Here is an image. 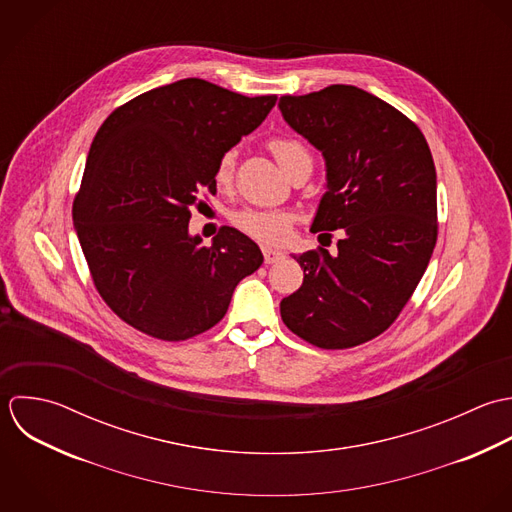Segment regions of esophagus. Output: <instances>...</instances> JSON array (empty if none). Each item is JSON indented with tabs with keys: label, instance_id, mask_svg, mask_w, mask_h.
<instances>
[{
	"label": "esophagus",
	"instance_id": "esophagus-1",
	"mask_svg": "<svg viewBox=\"0 0 512 512\" xmlns=\"http://www.w3.org/2000/svg\"><path fill=\"white\" fill-rule=\"evenodd\" d=\"M262 254H264V262L266 264H274V262L284 258V252L282 250H274V248H262Z\"/></svg>",
	"mask_w": 512,
	"mask_h": 512
}]
</instances>
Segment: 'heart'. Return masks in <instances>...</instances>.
Segmentation results:
<instances>
[{"label": "heart", "mask_w": 512, "mask_h": 512, "mask_svg": "<svg viewBox=\"0 0 512 512\" xmlns=\"http://www.w3.org/2000/svg\"><path fill=\"white\" fill-rule=\"evenodd\" d=\"M268 147L284 171H288L296 159L308 155L304 143L294 137H276L268 143ZM234 171H236V153L234 151L222 153L214 169L216 184L220 188H228L234 180ZM232 222L238 230H242L244 234L264 244H280L290 234L294 214L290 210L244 208L232 216Z\"/></svg>", "instance_id": "b5f03b06"}]
</instances>
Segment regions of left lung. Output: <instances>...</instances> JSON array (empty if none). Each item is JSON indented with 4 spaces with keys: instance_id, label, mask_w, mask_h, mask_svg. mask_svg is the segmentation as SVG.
Masks as SVG:
<instances>
[{
    "instance_id": "1",
    "label": "left lung",
    "mask_w": 512,
    "mask_h": 512,
    "mask_svg": "<svg viewBox=\"0 0 512 512\" xmlns=\"http://www.w3.org/2000/svg\"><path fill=\"white\" fill-rule=\"evenodd\" d=\"M284 121L326 159L328 190L312 230H338L326 248L294 256L304 284L280 302L288 330L345 349L383 334L423 278L437 242V174L419 127L353 85L278 103Z\"/></svg>"
}]
</instances>
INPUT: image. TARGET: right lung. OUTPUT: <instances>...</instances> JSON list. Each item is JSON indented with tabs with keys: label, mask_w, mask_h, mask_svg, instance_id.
Wrapping results in <instances>:
<instances>
[{
	"label": "right lung",
	"mask_w": 512,
	"mask_h": 512,
	"mask_svg": "<svg viewBox=\"0 0 512 512\" xmlns=\"http://www.w3.org/2000/svg\"><path fill=\"white\" fill-rule=\"evenodd\" d=\"M274 105L276 95L244 97L190 77L131 99L97 131L73 222L97 292L135 330L165 341L210 330L238 282L262 266L246 234L224 226L204 246L188 220L198 192H216L222 153Z\"/></svg>",
	"instance_id": "1"
}]
</instances>
